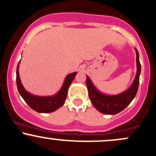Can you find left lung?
I'll list each match as a JSON object with an SVG mask.
<instances>
[{"label":"left lung","instance_id":"1","mask_svg":"<svg viewBox=\"0 0 156 156\" xmlns=\"http://www.w3.org/2000/svg\"><path fill=\"white\" fill-rule=\"evenodd\" d=\"M136 54V74L134 81L128 89L117 95H106L100 92L94 86L90 78L87 76L86 83L88 90V94L93 106L99 112L103 114L115 115L120 112L130 103L137 93L139 87L140 75L141 72V65L139 59V53L135 48Z\"/></svg>","mask_w":156,"mask_h":156}]
</instances>
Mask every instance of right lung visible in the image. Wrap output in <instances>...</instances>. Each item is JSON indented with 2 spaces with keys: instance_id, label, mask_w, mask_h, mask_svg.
Here are the masks:
<instances>
[{
  "instance_id": "right-lung-1",
  "label": "right lung",
  "mask_w": 156,
  "mask_h": 156,
  "mask_svg": "<svg viewBox=\"0 0 156 156\" xmlns=\"http://www.w3.org/2000/svg\"><path fill=\"white\" fill-rule=\"evenodd\" d=\"M19 62L16 69V85L20 94L23 97L26 103L29 105L31 108L34 111L40 113H49L53 112L56 111L61 106H63L65 103L66 99L67 97V93H68L69 87L70 86L71 83L75 78L77 72L70 73L66 77L64 82L62 84V87L59 90L57 94L53 96H46V97H39V96L33 95L28 92L21 82L19 74V66H20Z\"/></svg>"
}]
</instances>
